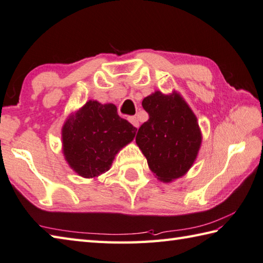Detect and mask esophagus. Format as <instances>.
<instances>
[{
  "label": "esophagus",
  "instance_id": "34e87169",
  "mask_svg": "<svg viewBox=\"0 0 263 263\" xmlns=\"http://www.w3.org/2000/svg\"><path fill=\"white\" fill-rule=\"evenodd\" d=\"M128 121H130L131 124L135 126V127H139V121H138V118L136 116L128 117Z\"/></svg>",
  "mask_w": 263,
  "mask_h": 263
}]
</instances>
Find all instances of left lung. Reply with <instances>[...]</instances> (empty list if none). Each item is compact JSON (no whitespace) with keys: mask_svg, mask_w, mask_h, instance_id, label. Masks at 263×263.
I'll return each instance as SVG.
<instances>
[{"mask_svg":"<svg viewBox=\"0 0 263 263\" xmlns=\"http://www.w3.org/2000/svg\"><path fill=\"white\" fill-rule=\"evenodd\" d=\"M149 120L136 142L155 177L165 183L181 178L193 166L202 145V132L192 108L177 91H155L142 100Z\"/></svg>","mask_w":263,"mask_h":263,"instance_id":"obj_1","label":"left lung"}]
</instances>
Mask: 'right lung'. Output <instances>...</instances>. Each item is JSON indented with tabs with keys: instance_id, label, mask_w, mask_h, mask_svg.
Returning <instances> with one entry per match:
<instances>
[{
	"instance_id": "obj_1",
	"label": "right lung",
	"mask_w": 263,
	"mask_h": 263,
	"mask_svg": "<svg viewBox=\"0 0 263 263\" xmlns=\"http://www.w3.org/2000/svg\"><path fill=\"white\" fill-rule=\"evenodd\" d=\"M136 132L131 123L118 116L114 104L89 100L64 123L63 154L79 176L96 179L110 168L116 154L135 139Z\"/></svg>"
}]
</instances>
